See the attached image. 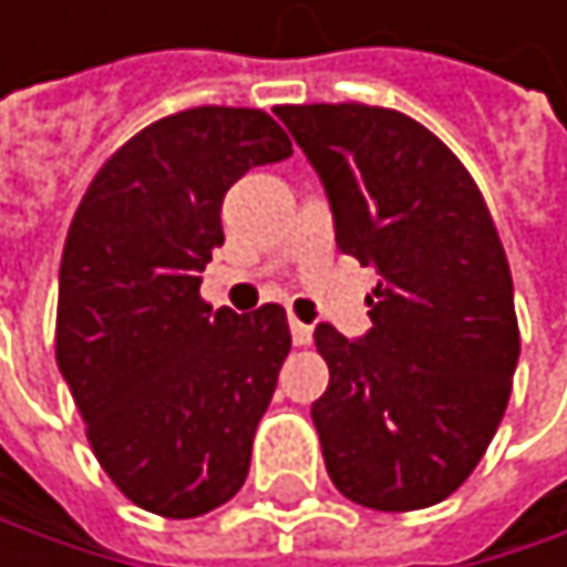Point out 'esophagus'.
Masks as SVG:
<instances>
[{"mask_svg": "<svg viewBox=\"0 0 567 567\" xmlns=\"http://www.w3.org/2000/svg\"><path fill=\"white\" fill-rule=\"evenodd\" d=\"M289 329H292V342H296V346H306V342L312 339V326L299 322L296 316H289Z\"/></svg>", "mask_w": 567, "mask_h": 567, "instance_id": "1", "label": "esophagus"}]
</instances>
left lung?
I'll return each instance as SVG.
<instances>
[{
    "label": "left lung",
    "mask_w": 567,
    "mask_h": 567,
    "mask_svg": "<svg viewBox=\"0 0 567 567\" xmlns=\"http://www.w3.org/2000/svg\"><path fill=\"white\" fill-rule=\"evenodd\" d=\"M316 167L339 251L373 265V329H316L329 386L312 403L332 484L373 511L451 497L511 396L520 336L484 197L413 116L367 103L275 106Z\"/></svg>",
    "instance_id": "8db88e82"
}]
</instances>
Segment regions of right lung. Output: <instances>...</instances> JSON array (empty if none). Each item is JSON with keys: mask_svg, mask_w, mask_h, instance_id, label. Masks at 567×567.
Here are the masks:
<instances>
[{"mask_svg": "<svg viewBox=\"0 0 567 567\" xmlns=\"http://www.w3.org/2000/svg\"><path fill=\"white\" fill-rule=\"evenodd\" d=\"M289 154L265 110H181L120 147L73 215L56 362L100 467L151 514H208L248 477L292 336L275 302L212 312L200 271L225 241L228 187Z\"/></svg>", "mask_w": 567, "mask_h": 567, "instance_id": "right-lung-1", "label": "right lung"}]
</instances>
